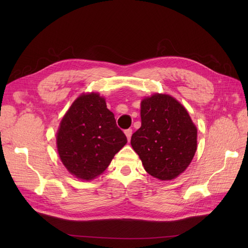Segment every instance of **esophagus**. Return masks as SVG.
<instances>
[{
    "label": "esophagus",
    "instance_id": "obj_1",
    "mask_svg": "<svg viewBox=\"0 0 248 248\" xmlns=\"http://www.w3.org/2000/svg\"><path fill=\"white\" fill-rule=\"evenodd\" d=\"M124 132H125V134H126L127 140H130V138H131V136H132V129H131V128H129V129H126Z\"/></svg>",
    "mask_w": 248,
    "mask_h": 248
}]
</instances>
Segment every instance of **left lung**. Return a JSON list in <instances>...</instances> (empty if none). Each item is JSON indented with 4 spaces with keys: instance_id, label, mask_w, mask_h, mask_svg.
<instances>
[{
    "instance_id": "left-lung-1",
    "label": "left lung",
    "mask_w": 248,
    "mask_h": 248,
    "mask_svg": "<svg viewBox=\"0 0 248 248\" xmlns=\"http://www.w3.org/2000/svg\"><path fill=\"white\" fill-rule=\"evenodd\" d=\"M141 126L131 146L146 171L159 180L178 177L197 151V127L181 103L166 94H154L140 102Z\"/></svg>"
}]
</instances>
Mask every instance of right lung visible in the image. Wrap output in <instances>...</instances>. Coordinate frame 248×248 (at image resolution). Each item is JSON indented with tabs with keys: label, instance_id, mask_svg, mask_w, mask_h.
Listing matches in <instances>:
<instances>
[{
	"label": "right lung",
	"instance_id": "right-lung-1",
	"mask_svg": "<svg viewBox=\"0 0 248 248\" xmlns=\"http://www.w3.org/2000/svg\"><path fill=\"white\" fill-rule=\"evenodd\" d=\"M127 142L114 114L98 93L82 94L60 123L57 148L65 168L81 180H92L109 166Z\"/></svg>",
	"mask_w": 248,
	"mask_h": 248
}]
</instances>
